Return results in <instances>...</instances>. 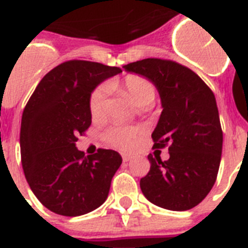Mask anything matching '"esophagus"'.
I'll return each mask as SVG.
<instances>
[{
    "label": "esophagus",
    "mask_w": 248,
    "mask_h": 248,
    "mask_svg": "<svg viewBox=\"0 0 248 248\" xmlns=\"http://www.w3.org/2000/svg\"><path fill=\"white\" fill-rule=\"evenodd\" d=\"M132 158L133 156H130L128 153H126V155H123V161H124V162H129V161H132Z\"/></svg>",
    "instance_id": "esophagus-1"
}]
</instances>
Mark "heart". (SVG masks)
<instances>
[{"mask_svg": "<svg viewBox=\"0 0 248 248\" xmlns=\"http://www.w3.org/2000/svg\"><path fill=\"white\" fill-rule=\"evenodd\" d=\"M124 89L128 92L129 97L137 106L151 105L156 96V87L149 79L140 77V76H128L124 81ZM106 99H108V89L99 87L93 91L90 99V111L91 116L95 120L101 119L104 116L106 108ZM137 132L132 128L126 126H112L105 134L106 140L119 149L132 148L136 140Z\"/></svg>", "mask_w": 248, "mask_h": 248, "instance_id": "obj_1", "label": "heart"}]
</instances>
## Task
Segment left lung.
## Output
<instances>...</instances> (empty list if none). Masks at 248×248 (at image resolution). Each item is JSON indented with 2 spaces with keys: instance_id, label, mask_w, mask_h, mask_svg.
I'll return each mask as SVG.
<instances>
[{
  "instance_id": "obj_1",
  "label": "left lung",
  "mask_w": 248,
  "mask_h": 248,
  "mask_svg": "<svg viewBox=\"0 0 248 248\" xmlns=\"http://www.w3.org/2000/svg\"><path fill=\"white\" fill-rule=\"evenodd\" d=\"M123 68L149 79L162 106L152 138L155 148L169 146L170 158L149 155L143 195L163 209H191L209 194L219 170L223 133L216 96L195 72L172 61L147 58Z\"/></svg>"
}]
</instances>
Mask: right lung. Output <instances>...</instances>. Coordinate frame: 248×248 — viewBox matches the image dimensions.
<instances>
[{
    "instance_id": "right-lung-1",
    "label": "right lung",
    "mask_w": 248,
    "mask_h": 248,
    "mask_svg": "<svg viewBox=\"0 0 248 248\" xmlns=\"http://www.w3.org/2000/svg\"><path fill=\"white\" fill-rule=\"evenodd\" d=\"M118 67L69 61L57 65L36 86L21 118L20 149L26 181L46 209L65 217L95 210L109 195L122 156L101 149L85 157L77 136L91 125L90 99Z\"/></svg>"
}]
</instances>
